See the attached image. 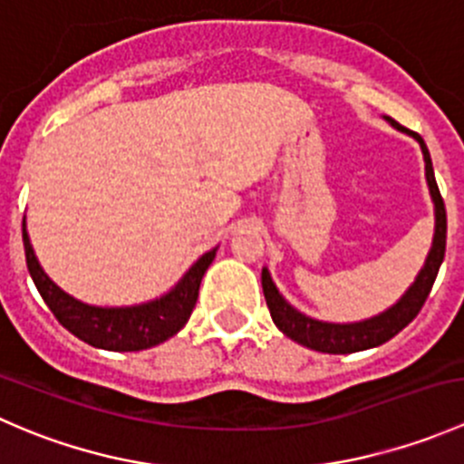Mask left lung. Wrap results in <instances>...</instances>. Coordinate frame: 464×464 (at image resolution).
<instances>
[{"instance_id":"obj_1","label":"left lung","mask_w":464,"mask_h":464,"mask_svg":"<svg viewBox=\"0 0 464 464\" xmlns=\"http://www.w3.org/2000/svg\"><path fill=\"white\" fill-rule=\"evenodd\" d=\"M388 123L392 125L400 132L409 134L415 141L420 143L424 154V175H427V186L429 193H431L433 202V213H435V231H433V242L431 249H429L424 266L420 269V274L415 276L413 285L401 294V298L397 303H392L388 310L379 312L377 316L371 319L354 321V323H327L312 319V316L303 314L296 307L289 305L285 301L283 294L278 292L276 283L271 280V274L266 266H262V292H265L266 307L271 312V319H274L276 327L283 332L285 336H289L296 343L305 345V348L316 350V353H327V354H350L359 353V350L377 348V345L386 343L388 339L397 334V332L404 330L411 321L418 316V312L422 310L424 301H427L429 292H431L435 276H438L440 265L444 260V246H447V210H444L442 195H440L438 184H435L433 175V163L431 154H429L427 143L420 134L409 132L406 128H401L397 121H392L391 116H383Z\"/></svg>"}]
</instances>
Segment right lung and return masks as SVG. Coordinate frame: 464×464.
Masks as SVG:
<instances>
[{
	"instance_id": "1",
	"label": "right lung",
	"mask_w": 464,
	"mask_h": 464,
	"mask_svg": "<svg viewBox=\"0 0 464 464\" xmlns=\"http://www.w3.org/2000/svg\"><path fill=\"white\" fill-rule=\"evenodd\" d=\"M22 237H24L26 266H29L33 283L60 325L67 327L73 336L93 348L111 350V353L148 350L175 336L188 323L190 312L198 303L199 285H202L206 269L218 254V246L206 251L170 292L154 301L128 307H98L73 298L44 274L33 251L29 231H26V218L22 222Z\"/></svg>"
}]
</instances>
